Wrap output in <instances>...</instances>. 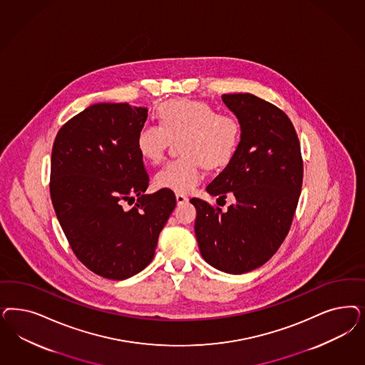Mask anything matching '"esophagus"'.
<instances>
[{"label":"esophagus","instance_id":"34e87169","mask_svg":"<svg viewBox=\"0 0 365 365\" xmlns=\"http://www.w3.org/2000/svg\"><path fill=\"white\" fill-rule=\"evenodd\" d=\"M177 204H184L188 201V197L185 195H181V193H177L176 195Z\"/></svg>","mask_w":365,"mask_h":365}]
</instances>
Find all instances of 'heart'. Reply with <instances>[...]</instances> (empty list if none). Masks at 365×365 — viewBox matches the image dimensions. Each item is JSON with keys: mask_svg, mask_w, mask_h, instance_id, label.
Instances as JSON below:
<instances>
[{"mask_svg": "<svg viewBox=\"0 0 365 365\" xmlns=\"http://www.w3.org/2000/svg\"><path fill=\"white\" fill-rule=\"evenodd\" d=\"M160 126H143L137 134V150L143 160L157 164L169 142L181 138V158L170 161L154 177L158 188L187 193L200 182L201 166L222 168L235 155L240 142V123L228 113L200 101L170 99L157 108Z\"/></svg>", "mask_w": 365, "mask_h": 365, "instance_id": "1", "label": "heart"}]
</instances>
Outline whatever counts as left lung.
<instances>
[{"label": "left lung", "mask_w": 365, "mask_h": 365, "mask_svg": "<svg viewBox=\"0 0 365 365\" xmlns=\"http://www.w3.org/2000/svg\"><path fill=\"white\" fill-rule=\"evenodd\" d=\"M240 123L234 158L207 187L211 196L235 197L227 211L190 199L201 257L212 267L245 274L277 252L293 222L304 164L294 126L278 107L252 94L222 95Z\"/></svg>", "instance_id": "obj_1"}]
</instances>
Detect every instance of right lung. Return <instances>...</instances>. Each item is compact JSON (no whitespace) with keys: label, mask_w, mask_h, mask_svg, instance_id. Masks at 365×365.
Here are the masks:
<instances>
[{"label":"right lung","mask_w":365,"mask_h":365,"mask_svg":"<svg viewBox=\"0 0 365 365\" xmlns=\"http://www.w3.org/2000/svg\"><path fill=\"white\" fill-rule=\"evenodd\" d=\"M146 107L96 103L59 130L51 158V199L76 258L114 281L154 258L158 235L176 207L169 189L143 195L149 176L137 150ZM138 195L131 210L123 200Z\"/></svg>","instance_id":"right-lung-1"}]
</instances>
